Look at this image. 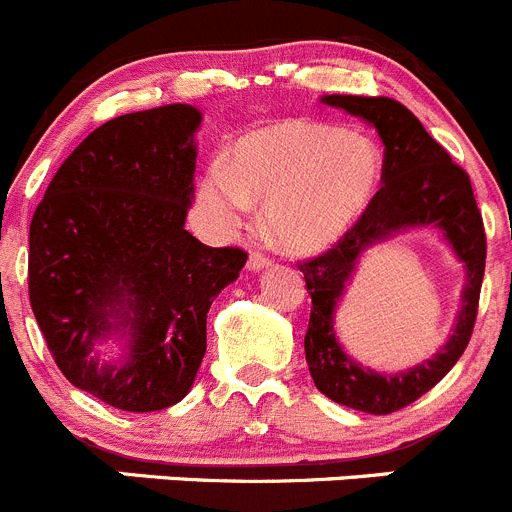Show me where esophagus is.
Returning <instances> with one entry per match:
<instances>
[{
    "label": "esophagus",
    "instance_id": "1",
    "mask_svg": "<svg viewBox=\"0 0 512 512\" xmlns=\"http://www.w3.org/2000/svg\"><path fill=\"white\" fill-rule=\"evenodd\" d=\"M247 267H250L252 272H260V270H267V267H272V260L267 255H262V252H252L250 260H247Z\"/></svg>",
    "mask_w": 512,
    "mask_h": 512
}]
</instances>
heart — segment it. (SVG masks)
Returning a JSON list of instances; mask_svg holds the SVG:
<instances>
[{
  "instance_id": "1",
  "label": "heart",
  "mask_w": 512,
  "mask_h": 512,
  "mask_svg": "<svg viewBox=\"0 0 512 512\" xmlns=\"http://www.w3.org/2000/svg\"><path fill=\"white\" fill-rule=\"evenodd\" d=\"M384 174L366 133L310 118H285L247 133L202 176L199 199L217 229L229 232L265 202L270 234L290 252L336 245L366 214Z\"/></svg>"
}]
</instances>
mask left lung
<instances>
[{"instance_id": "8db88e82", "label": "left lung", "mask_w": 512, "mask_h": 512, "mask_svg": "<svg viewBox=\"0 0 512 512\" xmlns=\"http://www.w3.org/2000/svg\"><path fill=\"white\" fill-rule=\"evenodd\" d=\"M321 100L376 128L384 143V186L336 247L300 262L305 288L313 300L305 333V361L318 391L336 404L366 414H391L427 394L465 353L485 275V227L470 176L452 164L450 154L399 100L384 95H323ZM419 226L439 228L466 265L461 310L451 338L432 359L407 372L381 375L342 351L335 331V310L360 257L371 246Z\"/></svg>"}]
</instances>
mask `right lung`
I'll list each match as a JSON object with an SVG mask.
<instances>
[{
  "instance_id": "obj_1",
  "label": "right lung",
  "mask_w": 512,
  "mask_h": 512,
  "mask_svg": "<svg viewBox=\"0 0 512 512\" xmlns=\"http://www.w3.org/2000/svg\"><path fill=\"white\" fill-rule=\"evenodd\" d=\"M202 111L171 103L95 128L62 161L30 224V303L57 369L123 412L189 394L207 313L247 255L184 229ZM121 340L116 362L94 348Z\"/></svg>"
}]
</instances>
